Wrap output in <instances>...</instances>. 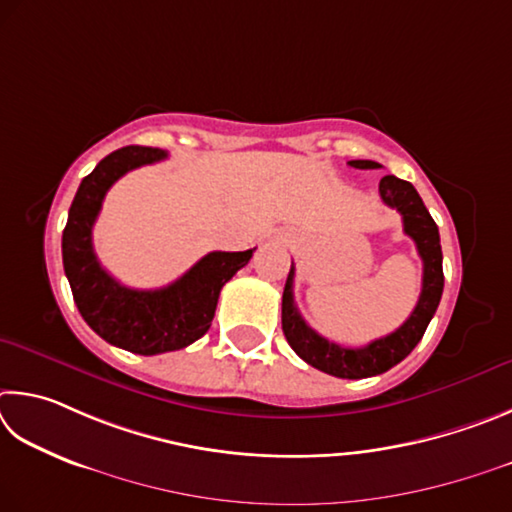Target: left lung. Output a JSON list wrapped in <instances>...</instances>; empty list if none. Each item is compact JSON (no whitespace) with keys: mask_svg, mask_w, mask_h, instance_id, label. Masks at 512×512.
Masks as SVG:
<instances>
[{"mask_svg":"<svg viewBox=\"0 0 512 512\" xmlns=\"http://www.w3.org/2000/svg\"><path fill=\"white\" fill-rule=\"evenodd\" d=\"M353 168H380L378 161L369 159H353L348 161ZM380 197L382 202L396 209L402 215V227H405L407 236L416 242L418 256L423 258V290L414 312L398 330L391 335L373 339L371 344L362 348H346L335 342H328L321 337L317 330H312L303 317L299 315L297 306H294V263L290 267L288 281H285L283 290V312L281 324L283 333L292 351L297 353L303 362H308L315 369L324 371L335 378H348L360 380L371 378V375H380L389 371L391 366L405 360V357L414 351L416 344L423 339L425 330L432 321L434 312L441 303L443 294V251H441V236H438V227L432 215H429L427 206L420 200L414 184L387 175L380 179Z\"/></svg>","mask_w":512,"mask_h":512,"instance_id":"left-lung-1","label":"left lung"}]
</instances>
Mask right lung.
<instances>
[{
    "label": "right lung",
    "mask_w": 512,
    "mask_h": 512,
    "mask_svg": "<svg viewBox=\"0 0 512 512\" xmlns=\"http://www.w3.org/2000/svg\"><path fill=\"white\" fill-rule=\"evenodd\" d=\"M168 152L125 146L98 161L80 182L62 231V265L78 312L107 344L137 355L179 351L211 328L222 285L249 263L254 249L211 251L184 276L159 290L125 288L107 274L94 254L92 229L103 197L116 179Z\"/></svg>",
    "instance_id": "right-lung-1"
}]
</instances>
